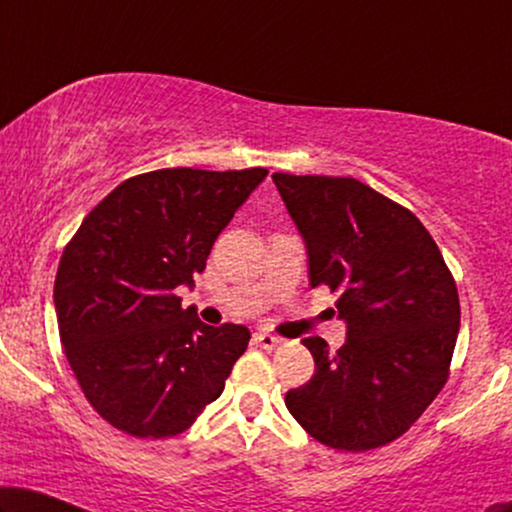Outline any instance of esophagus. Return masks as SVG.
<instances>
[{"label":"esophagus","instance_id":"34e87169","mask_svg":"<svg viewBox=\"0 0 512 512\" xmlns=\"http://www.w3.org/2000/svg\"><path fill=\"white\" fill-rule=\"evenodd\" d=\"M254 342L263 349H272L279 345V338H275V335H270V333H254Z\"/></svg>","mask_w":512,"mask_h":512}]
</instances>
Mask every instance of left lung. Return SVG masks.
Instances as JSON below:
<instances>
[{"mask_svg": "<svg viewBox=\"0 0 512 512\" xmlns=\"http://www.w3.org/2000/svg\"><path fill=\"white\" fill-rule=\"evenodd\" d=\"M303 235L310 284L331 286L347 340L305 338L314 375L286 408L314 440L366 452L403 436L440 394L459 335L457 284L408 209L352 177L272 174Z\"/></svg>", "mask_w": 512, "mask_h": 512, "instance_id": "8db88e82", "label": "left lung"}]
</instances>
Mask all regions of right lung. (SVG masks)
Here are the masks:
<instances>
[{
    "instance_id": "right-lung-1",
    "label": "right lung",
    "mask_w": 512,
    "mask_h": 512,
    "mask_svg": "<svg viewBox=\"0 0 512 512\" xmlns=\"http://www.w3.org/2000/svg\"><path fill=\"white\" fill-rule=\"evenodd\" d=\"M263 167H191L116 186L62 251L53 303L67 361L97 415L137 438L186 431L214 403L249 345V328L184 310L207 256Z\"/></svg>"
}]
</instances>
